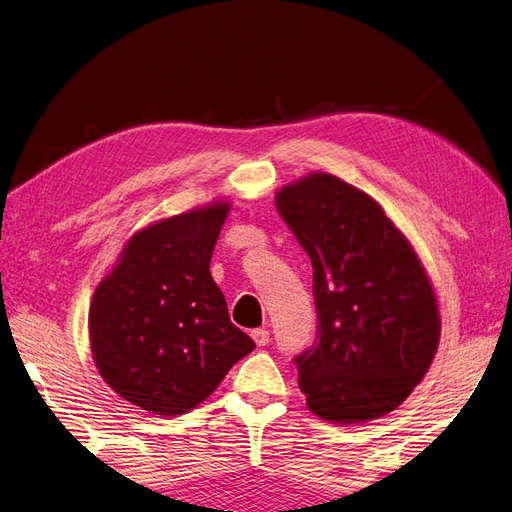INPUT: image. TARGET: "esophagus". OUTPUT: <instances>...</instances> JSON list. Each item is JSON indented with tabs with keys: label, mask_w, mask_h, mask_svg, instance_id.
<instances>
[{
	"label": "esophagus",
	"mask_w": 512,
	"mask_h": 512,
	"mask_svg": "<svg viewBox=\"0 0 512 512\" xmlns=\"http://www.w3.org/2000/svg\"><path fill=\"white\" fill-rule=\"evenodd\" d=\"M253 339H255V344L261 348V346H268L270 344V331H266V329H255L253 331Z\"/></svg>",
	"instance_id": "esophagus-1"
}]
</instances>
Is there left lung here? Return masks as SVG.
<instances>
[{"label":"left lung","instance_id":"left-lung-1","mask_svg":"<svg viewBox=\"0 0 512 512\" xmlns=\"http://www.w3.org/2000/svg\"><path fill=\"white\" fill-rule=\"evenodd\" d=\"M312 261L318 333L295 356L318 418L377 420L422 382L441 337L437 297L409 240L361 189L312 173L276 194Z\"/></svg>","mask_w":512,"mask_h":512}]
</instances>
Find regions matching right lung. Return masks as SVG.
<instances>
[{
  "instance_id": "right-lung-1",
  "label": "right lung",
  "mask_w": 512,
  "mask_h": 512,
  "mask_svg": "<svg viewBox=\"0 0 512 512\" xmlns=\"http://www.w3.org/2000/svg\"><path fill=\"white\" fill-rule=\"evenodd\" d=\"M230 204L162 219L132 236L92 295L88 331L103 380L156 415L198 407L253 339L232 325L211 276Z\"/></svg>"
}]
</instances>
